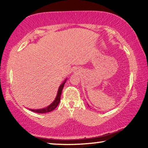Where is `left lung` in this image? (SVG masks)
Wrapping results in <instances>:
<instances>
[{"label":"left lung","instance_id":"left-lung-1","mask_svg":"<svg viewBox=\"0 0 148 148\" xmlns=\"http://www.w3.org/2000/svg\"><path fill=\"white\" fill-rule=\"evenodd\" d=\"M88 106H89V104H88Z\"/></svg>","mask_w":148,"mask_h":148}]
</instances>
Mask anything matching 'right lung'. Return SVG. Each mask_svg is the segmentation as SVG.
Masks as SVG:
<instances>
[{
  "label": "right lung",
  "instance_id": "add662e5",
  "mask_svg": "<svg viewBox=\"0 0 148 148\" xmlns=\"http://www.w3.org/2000/svg\"><path fill=\"white\" fill-rule=\"evenodd\" d=\"M67 78L64 79V81L62 82L61 84V86H59L58 91H57V96L56 97V99L53 101V102H52L51 104H50L49 106H47L46 108H40V109H30V110L31 111L36 112V113H40V114H43V113H47V112H49L53 111V110H55L57 108V106H58L60 102V100H61V92L62 91V89H63L64 84L66 83Z\"/></svg>",
  "mask_w": 148,
  "mask_h": 148
}]
</instances>
